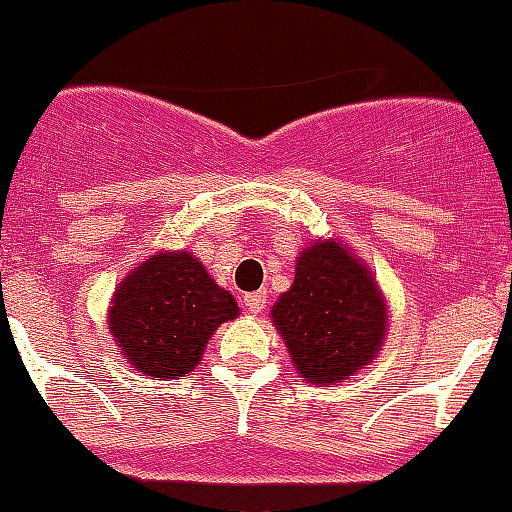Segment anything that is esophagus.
Masks as SVG:
<instances>
[{"label": "esophagus", "mask_w": 512, "mask_h": 512, "mask_svg": "<svg viewBox=\"0 0 512 512\" xmlns=\"http://www.w3.org/2000/svg\"><path fill=\"white\" fill-rule=\"evenodd\" d=\"M266 301H268L266 291H258V293H246V296H244V306L249 308L251 313H261L263 308H266Z\"/></svg>", "instance_id": "esophagus-1"}]
</instances>
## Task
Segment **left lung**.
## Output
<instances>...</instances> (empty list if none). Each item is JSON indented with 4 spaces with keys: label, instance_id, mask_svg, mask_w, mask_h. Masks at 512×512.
Returning a JSON list of instances; mask_svg holds the SVG:
<instances>
[{
    "label": "left lung",
    "instance_id": "obj_1",
    "mask_svg": "<svg viewBox=\"0 0 512 512\" xmlns=\"http://www.w3.org/2000/svg\"><path fill=\"white\" fill-rule=\"evenodd\" d=\"M271 316L301 378L323 386L368 366L386 333V301L371 271L336 241L298 256L293 286Z\"/></svg>",
    "mask_w": 512,
    "mask_h": 512
}]
</instances>
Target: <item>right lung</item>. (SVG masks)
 <instances>
[{"label": "right lung", "instance_id": "right-lung-1", "mask_svg": "<svg viewBox=\"0 0 512 512\" xmlns=\"http://www.w3.org/2000/svg\"><path fill=\"white\" fill-rule=\"evenodd\" d=\"M236 316L234 296L216 286L201 261L179 251L151 256L121 281L109 326L136 371L174 378L189 373L219 323Z\"/></svg>", "mask_w": 512, "mask_h": 512}]
</instances>
